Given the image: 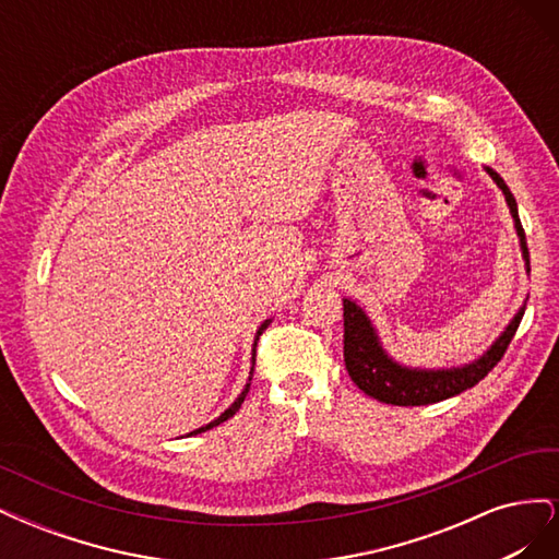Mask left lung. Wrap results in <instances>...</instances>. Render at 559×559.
Here are the masks:
<instances>
[{"instance_id": "8db88e82", "label": "left lung", "mask_w": 559, "mask_h": 559, "mask_svg": "<svg viewBox=\"0 0 559 559\" xmlns=\"http://www.w3.org/2000/svg\"><path fill=\"white\" fill-rule=\"evenodd\" d=\"M485 173L499 186L506 198V205L511 210L515 233L520 238L524 267H527V275H530V249H527V240H524V230L518 216V202L509 186H506V181L492 170V167H485ZM524 308H527V300L522 302V308L509 321V326L501 331L497 341L489 345V349L483 352L476 361L464 364V366H452V368H413V366H403L396 359L389 357L370 317L361 310V306H357V302L343 298L345 368L352 382L357 384L364 394L373 396L382 403L429 405V403L445 401L450 396L466 392V389H471L473 384H478L489 370L501 361L506 347L511 345L513 335L520 326Z\"/></svg>"}]
</instances>
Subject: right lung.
<instances>
[{"instance_id":"right-lung-1","label":"right lung","mask_w":559,"mask_h":559,"mask_svg":"<svg viewBox=\"0 0 559 559\" xmlns=\"http://www.w3.org/2000/svg\"><path fill=\"white\" fill-rule=\"evenodd\" d=\"M270 321H273V319H265L263 324L259 326V331H257V337H253V349H251V373H253V361H257V343H259V335L270 326ZM249 382H251V376H249ZM249 382L245 384V389L240 392V396L230 403V408H226V411H224L222 415H218L216 419H212L210 425H205V427H200V429L191 431L189 436H195V433H202V431H207V429H212V427H218V425H222V421H226L228 417H233L235 413H238V411H240V405H242V401H245V396H247V392H249Z\"/></svg>"}]
</instances>
